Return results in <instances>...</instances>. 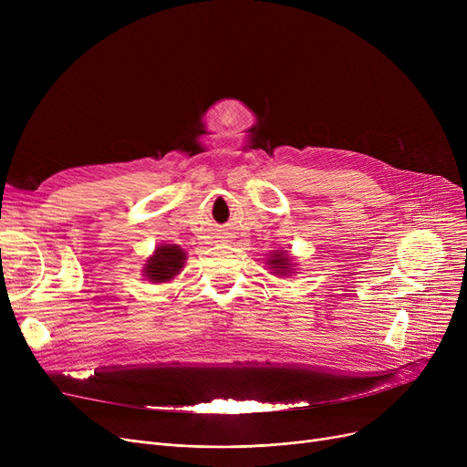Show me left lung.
<instances>
[{
  "label": "left lung",
  "instance_id": "8db88e82",
  "mask_svg": "<svg viewBox=\"0 0 467 467\" xmlns=\"http://www.w3.org/2000/svg\"><path fill=\"white\" fill-rule=\"evenodd\" d=\"M268 265H271L273 271L276 275H289V259L284 254H275V259H268Z\"/></svg>",
  "mask_w": 467,
  "mask_h": 467
}]
</instances>
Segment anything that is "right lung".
<instances>
[{"instance_id": "add662e5", "label": "right lung", "mask_w": 467, "mask_h": 467, "mask_svg": "<svg viewBox=\"0 0 467 467\" xmlns=\"http://www.w3.org/2000/svg\"><path fill=\"white\" fill-rule=\"evenodd\" d=\"M185 252L174 244L161 246L145 265V276L153 282H168L174 278L183 266Z\"/></svg>"}]
</instances>
